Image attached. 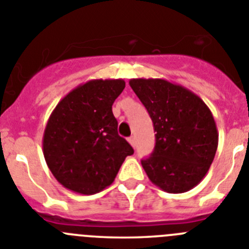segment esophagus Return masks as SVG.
I'll use <instances>...</instances> for the list:
<instances>
[{
	"label": "esophagus",
	"instance_id": "obj_1",
	"mask_svg": "<svg viewBox=\"0 0 249 249\" xmlns=\"http://www.w3.org/2000/svg\"><path fill=\"white\" fill-rule=\"evenodd\" d=\"M128 142L131 143L132 147H136V137H133V136H132V137H129Z\"/></svg>",
	"mask_w": 249,
	"mask_h": 249
}]
</instances>
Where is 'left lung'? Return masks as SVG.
I'll return each mask as SVG.
<instances>
[{"instance_id":"obj_1","label":"left lung","mask_w":249,"mask_h":249,"mask_svg":"<svg viewBox=\"0 0 249 249\" xmlns=\"http://www.w3.org/2000/svg\"><path fill=\"white\" fill-rule=\"evenodd\" d=\"M129 86L155 127V149L141 160L148 178L164 192L192 190L207 175L218 147L211 109L192 91L163 78H133Z\"/></svg>"}]
</instances>
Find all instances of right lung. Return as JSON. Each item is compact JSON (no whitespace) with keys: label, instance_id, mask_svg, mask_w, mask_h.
Masks as SVG:
<instances>
[{"label":"right lung","instance_id":"add662e5","mask_svg":"<svg viewBox=\"0 0 249 249\" xmlns=\"http://www.w3.org/2000/svg\"><path fill=\"white\" fill-rule=\"evenodd\" d=\"M123 80H91L77 86L52 111L43 133L48 168L65 188L94 195L114 181L133 148L118 136L112 113Z\"/></svg>","mask_w":249,"mask_h":249}]
</instances>
